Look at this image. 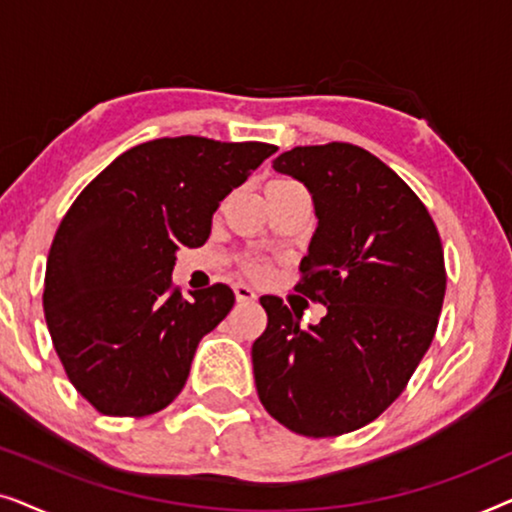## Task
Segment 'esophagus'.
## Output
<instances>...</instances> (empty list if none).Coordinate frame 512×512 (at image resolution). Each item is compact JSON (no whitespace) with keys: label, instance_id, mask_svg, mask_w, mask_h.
<instances>
[{"label":"esophagus","instance_id":"esophagus-1","mask_svg":"<svg viewBox=\"0 0 512 512\" xmlns=\"http://www.w3.org/2000/svg\"><path fill=\"white\" fill-rule=\"evenodd\" d=\"M233 291H235L237 303H254V300L258 298L256 291L251 289V286H247V284H235Z\"/></svg>","mask_w":512,"mask_h":512}]
</instances>
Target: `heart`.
I'll list each match as a JSON object with an SVG mask.
<instances>
[{"label":"heart","mask_w":512,"mask_h":512,"mask_svg":"<svg viewBox=\"0 0 512 512\" xmlns=\"http://www.w3.org/2000/svg\"><path fill=\"white\" fill-rule=\"evenodd\" d=\"M270 184H282V179H275V181H270ZM244 270L249 272V275H254V277H263V275H268V263L265 261H261V258H249L247 263H244Z\"/></svg>","instance_id":"heart-1"}]
</instances>
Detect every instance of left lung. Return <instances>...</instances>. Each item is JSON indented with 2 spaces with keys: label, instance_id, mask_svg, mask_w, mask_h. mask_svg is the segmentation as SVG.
I'll return each instance as SVG.
<instances>
[{
  "label": "left lung",
  "instance_id": "1",
  "mask_svg": "<svg viewBox=\"0 0 512 512\" xmlns=\"http://www.w3.org/2000/svg\"><path fill=\"white\" fill-rule=\"evenodd\" d=\"M272 167L312 195L319 226L296 291L326 305V317L303 328V312L261 298L256 391L286 429L342 436L380 417L429 349L445 298L443 244L415 191L361 146H296Z\"/></svg>",
  "mask_w": 512,
  "mask_h": 512
}]
</instances>
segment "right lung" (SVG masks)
Masks as SVG:
<instances>
[{
	"label": "right lung",
	"mask_w": 512,
	"mask_h": 512,
	"mask_svg": "<svg viewBox=\"0 0 512 512\" xmlns=\"http://www.w3.org/2000/svg\"><path fill=\"white\" fill-rule=\"evenodd\" d=\"M277 146L163 137L83 188L48 251L44 314L74 389L109 417H146L184 389L202 335L235 305L226 284L172 286L179 244L202 247L219 202Z\"/></svg>",
	"instance_id": "right-lung-1"
}]
</instances>
